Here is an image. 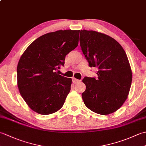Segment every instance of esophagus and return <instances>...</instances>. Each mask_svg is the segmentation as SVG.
<instances>
[{"label":"esophagus","mask_w":146,"mask_h":146,"mask_svg":"<svg viewBox=\"0 0 146 146\" xmlns=\"http://www.w3.org/2000/svg\"><path fill=\"white\" fill-rule=\"evenodd\" d=\"M72 80H73V83H74V84H76V83H78V82H80L79 80H77V79H76V78H73Z\"/></svg>","instance_id":"esophagus-1"}]
</instances>
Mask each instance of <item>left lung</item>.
Returning a JSON list of instances; mask_svg holds the SVG:
<instances>
[{
    "mask_svg": "<svg viewBox=\"0 0 146 146\" xmlns=\"http://www.w3.org/2000/svg\"><path fill=\"white\" fill-rule=\"evenodd\" d=\"M80 42L90 67L97 68V77L85 76L82 96L90 110L108 115L120 108L127 98L132 71L124 49L113 38L94 31L81 30Z\"/></svg>",
    "mask_w": 146,
    "mask_h": 146,
    "instance_id": "8db88e82",
    "label": "left lung"
}]
</instances>
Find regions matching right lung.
<instances>
[{
  "mask_svg": "<svg viewBox=\"0 0 146 146\" xmlns=\"http://www.w3.org/2000/svg\"><path fill=\"white\" fill-rule=\"evenodd\" d=\"M80 31L60 30L40 36L31 44L17 64V86L28 106L42 115L63 107L71 90V78L55 71L77 47Z\"/></svg>",
  "mask_w": 146,
  "mask_h": 146,
  "instance_id": "1",
  "label": "right lung"
}]
</instances>
